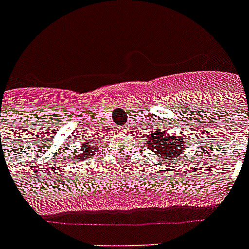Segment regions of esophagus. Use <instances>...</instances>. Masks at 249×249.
Segmentation results:
<instances>
[{
  "instance_id": "34e87169",
  "label": "esophagus",
  "mask_w": 249,
  "mask_h": 249,
  "mask_svg": "<svg viewBox=\"0 0 249 249\" xmlns=\"http://www.w3.org/2000/svg\"><path fill=\"white\" fill-rule=\"evenodd\" d=\"M121 130H126V129H125V126H123V128H121Z\"/></svg>"
}]
</instances>
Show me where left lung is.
I'll list each match as a JSON object with an SVG mask.
<instances>
[{
  "label": "left lung",
  "instance_id": "1",
  "mask_svg": "<svg viewBox=\"0 0 249 249\" xmlns=\"http://www.w3.org/2000/svg\"><path fill=\"white\" fill-rule=\"evenodd\" d=\"M146 142L152 152H155L159 158H163L164 160H169V161L177 159L186 148L185 140H182V137L168 134L161 129H155L151 134H148Z\"/></svg>",
  "mask_w": 249,
  "mask_h": 249
}]
</instances>
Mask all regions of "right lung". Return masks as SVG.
Instances as JSON below:
<instances>
[{
    "label": "right lung",
    "instance_id": "right-lung-1",
    "mask_svg": "<svg viewBox=\"0 0 249 249\" xmlns=\"http://www.w3.org/2000/svg\"><path fill=\"white\" fill-rule=\"evenodd\" d=\"M95 150H98V148H95V144H94V141H88V143H84L81 147H80V152L79 155L75 156V159H86L88 156L93 155V152L95 151Z\"/></svg>",
    "mask_w": 249,
    "mask_h": 249
}]
</instances>
